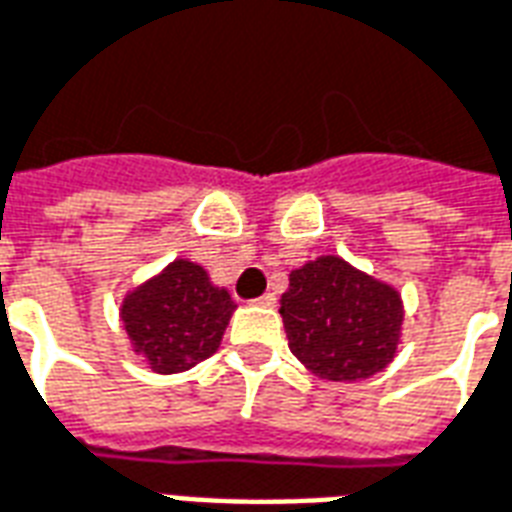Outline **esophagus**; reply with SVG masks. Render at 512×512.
<instances>
[{
  "mask_svg": "<svg viewBox=\"0 0 512 512\" xmlns=\"http://www.w3.org/2000/svg\"><path fill=\"white\" fill-rule=\"evenodd\" d=\"M252 304H257V306H274L276 304V295L274 293H263V295H260V298H255Z\"/></svg>",
  "mask_w": 512,
  "mask_h": 512,
  "instance_id": "34e87169",
  "label": "esophagus"
}]
</instances>
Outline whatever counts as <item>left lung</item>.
Listing matches in <instances>:
<instances>
[{"mask_svg":"<svg viewBox=\"0 0 512 512\" xmlns=\"http://www.w3.org/2000/svg\"><path fill=\"white\" fill-rule=\"evenodd\" d=\"M279 304L290 350L320 380H366L401 342L399 290L336 255L295 268Z\"/></svg>","mask_w":512,"mask_h":512,"instance_id":"1","label":"left lung"}]
</instances>
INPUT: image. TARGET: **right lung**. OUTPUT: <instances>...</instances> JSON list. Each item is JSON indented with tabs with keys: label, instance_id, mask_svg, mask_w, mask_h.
I'll list each match as a JSON object with an SVG mask.
<instances>
[{
	"label": "right lung",
	"instance_id": "right-lung-1",
	"mask_svg": "<svg viewBox=\"0 0 512 512\" xmlns=\"http://www.w3.org/2000/svg\"><path fill=\"white\" fill-rule=\"evenodd\" d=\"M236 304L225 287L211 285L206 268L173 260L162 274L121 301V323L132 350L151 372H187L217 352Z\"/></svg>",
	"mask_w": 512,
	"mask_h": 512
}]
</instances>
